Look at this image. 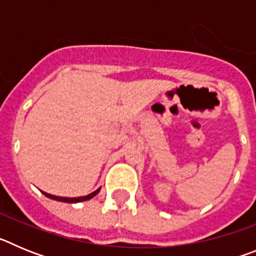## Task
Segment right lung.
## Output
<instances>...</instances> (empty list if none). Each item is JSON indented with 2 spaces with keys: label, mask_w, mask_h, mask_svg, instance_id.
Masks as SVG:
<instances>
[{
  "label": "right lung",
  "mask_w": 256,
  "mask_h": 256,
  "mask_svg": "<svg viewBox=\"0 0 256 256\" xmlns=\"http://www.w3.org/2000/svg\"><path fill=\"white\" fill-rule=\"evenodd\" d=\"M98 191H100V188L96 190L94 192H92V194H90V195L87 196H82V198H60V196H54V195H50V194H46V192H44V195L47 196V198H52V200H58V201H62V202H80V201H86V200H90V198H92L94 196H96L97 194H98Z\"/></svg>",
  "instance_id": "right-lung-1"
}]
</instances>
